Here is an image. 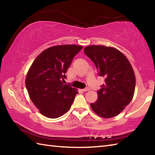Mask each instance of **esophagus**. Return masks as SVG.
<instances>
[{
  "label": "esophagus",
  "instance_id": "esophagus-1",
  "mask_svg": "<svg viewBox=\"0 0 155 155\" xmlns=\"http://www.w3.org/2000/svg\"><path fill=\"white\" fill-rule=\"evenodd\" d=\"M89 91V88H88V87L84 88L83 89V91H84V92H87V91Z\"/></svg>",
  "mask_w": 155,
  "mask_h": 155
}]
</instances>
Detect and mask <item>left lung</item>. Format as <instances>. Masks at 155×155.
<instances>
[{"label":"left lung","instance_id":"8db88e82","mask_svg":"<svg viewBox=\"0 0 155 155\" xmlns=\"http://www.w3.org/2000/svg\"><path fill=\"white\" fill-rule=\"evenodd\" d=\"M84 52L105 81L97 91V101L91 104L92 109L103 118L117 116L130 103L135 89V76L129 61L113 47L93 45L85 47Z\"/></svg>","mask_w":155,"mask_h":155}]
</instances>
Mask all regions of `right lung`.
<instances>
[{"label":"right lung","instance_id":"add662e5","mask_svg":"<svg viewBox=\"0 0 155 155\" xmlns=\"http://www.w3.org/2000/svg\"><path fill=\"white\" fill-rule=\"evenodd\" d=\"M82 48L73 45L54 46L42 51L32 62L26 78V88L44 116L58 118L71 108L78 92L63 83L65 73Z\"/></svg>","mask_w":155,"mask_h":155}]
</instances>
